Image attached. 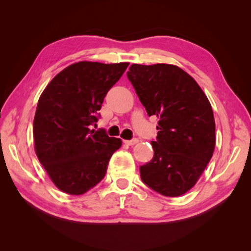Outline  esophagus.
<instances>
[{
    "instance_id": "esophagus-1",
    "label": "esophagus",
    "mask_w": 251,
    "mask_h": 251,
    "mask_svg": "<svg viewBox=\"0 0 251 251\" xmlns=\"http://www.w3.org/2000/svg\"><path fill=\"white\" fill-rule=\"evenodd\" d=\"M138 139L137 138H133V139H131V140H126L125 141V143L126 144H128V146H134V144H136V143H138Z\"/></svg>"
}]
</instances>
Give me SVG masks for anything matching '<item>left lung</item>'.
Wrapping results in <instances>:
<instances>
[{
    "label": "left lung",
    "instance_id": "8db88e82",
    "mask_svg": "<svg viewBox=\"0 0 251 251\" xmlns=\"http://www.w3.org/2000/svg\"><path fill=\"white\" fill-rule=\"evenodd\" d=\"M148 115L159 118L154 157L140 176L165 197L188 192L207 166L216 144L211 105L198 83L181 68L133 64L126 73Z\"/></svg>",
    "mask_w": 251,
    "mask_h": 251
}]
</instances>
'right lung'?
<instances>
[{
    "instance_id": "add662e5",
    "label": "right lung",
    "mask_w": 251,
    "mask_h": 251,
    "mask_svg": "<svg viewBox=\"0 0 251 251\" xmlns=\"http://www.w3.org/2000/svg\"><path fill=\"white\" fill-rule=\"evenodd\" d=\"M128 63L78 62L67 67L44 90L33 121L34 149L55 186L82 195L103 179L121 139L92 130L103 98Z\"/></svg>"
}]
</instances>
